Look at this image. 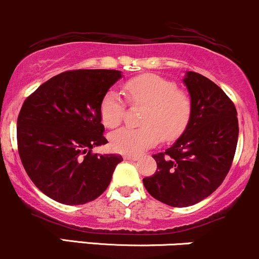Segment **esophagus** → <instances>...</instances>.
Instances as JSON below:
<instances>
[{"mask_svg":"<svg viewBox=\"0 0 259 259\" xmlns=\"http://www.w3.org/2000/svg\"><path fill=\"white\" fill-rule=\"evenodd\" d=\"M124 159L131 160V162H135V160L140 159V157H138V155H124Z\"/></svg>","mask_w":259,"mask_h":259,"instance_id":"1","label":"esophagus"}]
</instances>
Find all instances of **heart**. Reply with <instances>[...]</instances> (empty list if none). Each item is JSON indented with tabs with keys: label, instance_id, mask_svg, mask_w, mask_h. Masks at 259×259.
<instances>
[{
	"label": "heart",
	"instance_id": "1",
	"mask_svg": "<svg viewBox=\"0 0 259 259\" xmlns=\"http://www.w3.org/2000/svg\"><path fill=\"white\" fill-rule=\"evenodd\" d=\"M124 95L132 106H146L140 128H121L110 136L113 151L137 155L155 146L160 138L174 141L188 127L193 112L191 97L173 80L154 74H144L127 80ZM127 105L115 90L107 91L100 104L101 121L108 128L119 126Z\"/></svg>",
	"mask_w": 259,
	"mask_h": 259
}]
</instances>
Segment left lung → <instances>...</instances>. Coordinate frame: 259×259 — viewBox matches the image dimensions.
<instances>
[{"label": "left lung", "instance_id": "1", "mask_svg": "<svg viewBox=\"0 0 259 259\" xmlns=\"http://www.w3.org/2000/svg\"><path fill=\"white\" fill-rule=\"evenodd\" d=\"M184 84L193 101L190 122L170 148L153 155L157 170L143 179L154 199L173 207L197 204L222 184L238 141L237 111L222 89L194 71Z\"/></svg>", "mask_w": 259, "mask_h": 259}]
</instances>
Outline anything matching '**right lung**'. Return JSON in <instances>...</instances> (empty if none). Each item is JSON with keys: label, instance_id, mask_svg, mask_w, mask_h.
Segmentation results:
<instances>
[{"label": "right lung", "instance_id": "add662e5", "mask_svg": "<svg viewBox=\"0 0 259 259\" xmlns=\"http://www.w3.org/2000/svg\"><path fill=\"white\" fill-rule=\"evenodd\" d=\"M121 71L60 73L24 100L17 119L19 158L43 194L65 205L93 201L107 189L121 155L97 154L106 144L100 104Z\"/></svg>", "mask_w": 259, "mask_h": 259}]
</instances>
